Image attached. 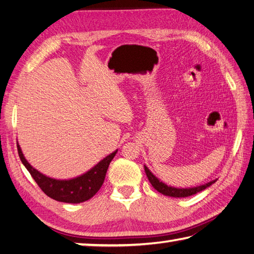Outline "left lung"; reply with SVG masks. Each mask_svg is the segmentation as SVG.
Returning <instances> with one entry per match:
<instances>
[{
	"mask_svg": "<svg viewBox=\"0 0 254 254\" xmlns=\"http://www.w3.org/2000/svg\"><path fill=\"white\" fill-rule=\"evenodd\" d=\"M145 171H146V175L148 177V180H149V183L152 185V187L158 191V192H160L165 195H169V197H174V198H186V197H189V195H192L200 192V191L204 190L205 188H208V187L211 186L212 184L216 183V180L213 181H210V183L202 185V186H199V187H194V188H186V189H178V188H174V187H168L166 184L161 183V181L158 180L156 177L151 174V171L147 168L145 166Z\"/></svg>",
	"mask_w": 254,
	"mask_h": 254,
	"instance_id": "1",
	"label": "left lung"
}]
</instances>
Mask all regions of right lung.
I'll list each match as a JSON object with an SVG mask.
<instances>
[{"label":"right lung","mask_w":254,"mask_h":254,"mask_svg":"<svg viewBox=\"0 0 254 254\" xmlns=\"http://www.w3.org/2000/svg\"><path fill=\"white\" fill-rule=\"evenodd\" d=\"M17 151L22 164L26 167L33 179L38 187L42 189L43 192L50 198L61 202L67 203H80L88 200L97 193V191L103 186L105 180V176L108 169V166L116 155V151L104 158L102 161L90 169L86 174L77 177V178L69 180H56L49 178L28 164L25 158H24L21 147L17 143Z\"/></svg>","instance_id":"1"}]
</instances>
